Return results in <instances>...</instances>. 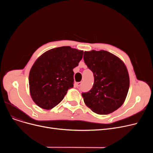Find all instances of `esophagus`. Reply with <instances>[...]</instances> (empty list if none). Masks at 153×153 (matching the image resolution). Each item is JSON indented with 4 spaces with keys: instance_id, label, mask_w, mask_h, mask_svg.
I'll list each match as a JSON object with an SVG mask.
<instances>
[{
    "instance_id": "obj_1",
    "label": "esophagus",
    "mask_w": 153,
    "mask_h": 153,
    "mask_svg": "<svg viewBox=\"0 0 153 153\" xmlns=\"http://www.w3.org/2000/svg\"><path fill=\"white\" fill-rule=\"evenodd\" d=\"M82 82H77L76 83V86L78 87H79V86H81V85H82Z\"/></svg>"
}]
</instances>
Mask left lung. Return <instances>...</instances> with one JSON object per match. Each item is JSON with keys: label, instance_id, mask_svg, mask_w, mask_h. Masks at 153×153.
I'll list each match as a JSON object with an SVG mask.
<instances>
[{"label": "left lung", "instance_id": "1", "mask_svg": "<svg viewBox=\"0 0 153 153\" xmlns=\"http://www.w3.org/2000/svg\"><path fill=\"white\" fill-rule=\"evenodd\" d=\"M84 60L94 74L91 91L82 93L85 105L99 115H107L121 107L130 87L125 63L107 51H84Z\"/></svg>", "mask_w": 153, "mask_h": 153}]
</instances>
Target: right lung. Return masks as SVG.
<instances>
[{
    "mask_svg": "<svg viewBox=\"0 0 153 153\" xmlns=\"http://www.w3.org/2000/svg\"><path fill=\"white\" fill-rule=\"evenodd\" d=\"M83 53L62 46L47 51L36 60L30 71L29 87L31 97L38 107L53 108L73 87V69L82 59Z\"/></svg>",
    "mask_w": 153,
    "mask_h": 153,
    "instance_id": "1",
    "label": "right lung"
}]
</instances>
